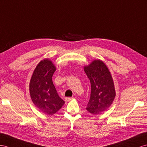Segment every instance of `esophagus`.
<instances>
[{
    "label": "esophagus",
    "mask_w": 147,
    "mask_h": 147,
    "mask_svg": "<svg viewBox=\"0 0 147 147\" xmlns=\"http://www.w3.org/2000/svg\"><path fill=\"white\" fill-rule=\"evenodd\" d=\"M72 99V97H66V98H65V101L66 102H69V101H71Z\"/></svg>",
    "instance_id": "obj_1"
}]
</instances>
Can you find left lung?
<instances>
[{"label":"left lung","mask_w":147,"mask_h":147,"mask_svg":"<svg viewBox=\"0 0 147 147\" xmlns=\"http://www.w3.org/2000/svg\"><path fill=\"white\" fill-rule=\"evenodd\" d=\"M85 73L91 82V92L86 110L98 115L110 107L115 97V90L108 67L100 59L94 60L84 66Z\"/></svg>","instance_id":"obj_1"}]
</instances>
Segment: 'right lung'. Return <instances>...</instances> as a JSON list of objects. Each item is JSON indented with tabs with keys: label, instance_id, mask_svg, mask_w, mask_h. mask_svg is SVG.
Returning <instances> with one entry per match:
<instances>
[{
	"label": "right lung",
	"instance_id": "right-lung-1",
	"mask_svg": "<svg viewBox=\"0 0 147 147\" xmlns=\"http://www.w3.org/2000/svg\"><path fill=\"white\" fill-rule=\"evenodd\" d=\"M56 66L50 59L45 58L38 64L33 71L29 84L33 103L45 114L53 115L65 104L52 81Z\"/></svg>",
	"mask_w": 147,
	"mask_h": 147
}]
</instances>
